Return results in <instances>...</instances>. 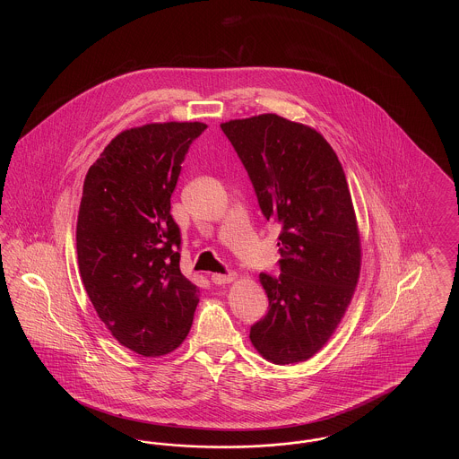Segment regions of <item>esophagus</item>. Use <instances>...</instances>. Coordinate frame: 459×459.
Here are the masks:
<instances>
[{
	"label": "esophagus",
	"instance_id": "34e87169",
	"mask_svg": "<svg viewBox=\"0 0 459 459\" xmlns=\"http://www.w3.org/2000/svg\"><path fill=\"white\" fill-rule=\"evenodd\" d=\"M236 279V273H213L212 275V282L213 284L221 285V284H229V282H232Z\"/></svg>",
	"mask_w": 459,
	"mask_h": 459
}]
</instances>
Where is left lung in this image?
<instances>
[{
	"instance_id": "left-lung-1",
	"label": "left lung",
	"mask_w": 459,
	"mask_h": 459,
	"mask_svg": "<svg viewBox=\"0 0 459 459\" xmlns=\"http://www.w3.org/2000/svg\"><path fill=\"white\" fill-rule=\"evenodd\" d=\"M264 219L281 223V275L260 273L268 313L249 339L275 365L306 361L341 324L361 270L348 180L320 132L275 113L220 124Z\"/></svg>"
}]
</instances>
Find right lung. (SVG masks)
<instances>
[{"mask_svg":"<svg viewBox=\"0 0 459 459\" xmlns=\"http://www.w3.org/2000/svg\"><path fill=\"white\" fill-rule=\"evenodd\" d=\"M201 122L120 132L91 165L77 217V260L89 299L111 335L154 358L187 337L199 289L180 273L170 197Z\"/></svg>","mask_w":459,"mask_h":459,"instance_id":"1","label":"right lung"}]
</instances>
